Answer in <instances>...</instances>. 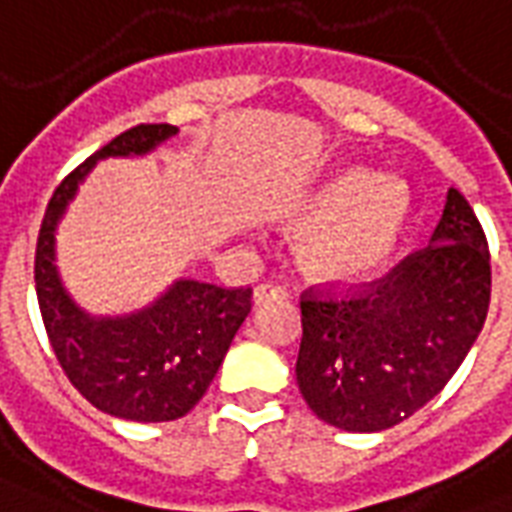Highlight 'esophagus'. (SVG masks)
Segmentation results:
<instances>
[{
    "label": "esophagus",
    "instance_id": "obj_1",
    "mask_svg": "<svg viewBox=\"0 0 512 512\" xmlns=\"http://www.w3.org/2000/svg\"><path fill=\"white\" fill-rule=\"evenodd\" d=\"M287 287H282V285H257L255 287V295H252V298H255V306H263V304H268V301H276V298H287Z\"/></svg>",
    "mask_w": 512,
    "mask_h": 512
}]
</instances>
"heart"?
<instances>
[{"label":"heart","mask_w":512,"mask_h":512,"mask_svg":"<svg viewBox=\"0 0 512 512\" xmlns=\"http://www.w3.org/2000/svg\"><path fill=\"white\" fill-rule=\"evenodd\" d=\"M410 187L396 176L347 168L306 203L314 225L306 236V268L325 282L352 285L385 268L410 219Z\"/></svg>","instance_id":"b5f03b06"}]
</instances>
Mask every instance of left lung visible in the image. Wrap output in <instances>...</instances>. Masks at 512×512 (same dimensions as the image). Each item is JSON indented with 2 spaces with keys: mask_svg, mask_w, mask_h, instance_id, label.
Instances as JSON below:
<instances>
[{
  "mask_svg": "<svg viewBox=\"0 0 512 512\" xmlns=\"http://www.w3.org/2000/svg\"><path fill=\"white\" fill-rule=\"evenodd\" d=\"M488 301L486 233L450 187L426 249L358 293L301 295V396L336 429H391L448 385L483 331Z\"/></svg>",
  "mask_w": 512,
  "mask_h": 512,
  "instance_id": "left-lung-1",
  "label": "left lung"
}]
</instances>
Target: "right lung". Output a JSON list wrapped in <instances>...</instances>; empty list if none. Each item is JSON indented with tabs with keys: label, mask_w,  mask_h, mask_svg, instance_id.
I'll use <instances>...</instances> for the list:
<instances>
[{
	"label": "right lung",
	"mask_w": 512,
	"mask_h": 512,
	"mask_svg": "<svg viewBox=\"0 0 512 512\" xmlns=\"http://www.w3.org/2000/svg\"><path fill=\"white\" fill-rule=\"evenodd\" d=\"M176 132L173 124H138L78 165L48 203L34 255L37 304L59 366L97 410L138 423L184 418L203 399L252 309V287L225 290L176 279L138 312L97 317L64 290L56 268V227L97 162L143 157Z\"/></svg>",
	"instance_id": "add662e5"
}]
</instances>
